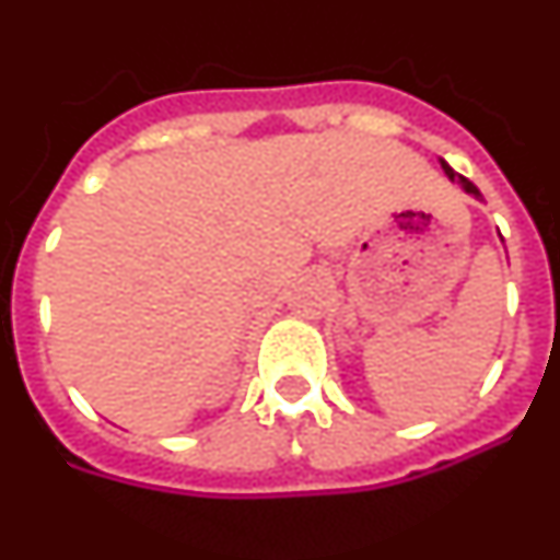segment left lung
<instances>
[{
	"label": "left lung",
	"mask_w": 560,
	"mask_h": 560,
	"mask_svg": "<svg viewBox=\"0 0 560 560\" xmlns=\"http://www.w3.org/2000/svg\"><path fill=\"white\" fill-rule=\"evenodd\" d=\"M440 165H443V171H446V176H448V179H452V182H457V185L463 187L465 192H471V196H477V199H479V190H477V185H474V182H468V179H465V176H459V173H454L452 167H448L446 162H443V160H440Z\"/></svg>",
	"instance_id": "8db88e82"
}]
</instances>
